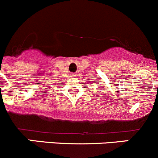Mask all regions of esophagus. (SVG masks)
I'll list each match as a JSON object with an SVG mask.
<instances>
[{"instance_id":"34e87169","label":"esophagus","mask_w":158,"mask_h":158,"mask_svg":"<svg viewBox=\"0 0 158 158\" xmlns=\"http://www.w3.org/2000/svg\"><path fill=\"white\" fill-rule=\"evenodd\" d=\"M71 76H72V77H74V76H76V75H75V74H71Z\"/></svg>"}]
</instances>
